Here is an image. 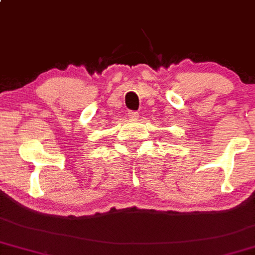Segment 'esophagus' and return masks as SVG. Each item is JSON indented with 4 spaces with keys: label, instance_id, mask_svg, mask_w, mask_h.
I'll return each mask as SVG.
<instances>
[{
    "label": "esophagus",
    "instance_id": "obj_1",
    "mask_svg": "<svg viewBox=\"0 0 255 255\" xmlns=\"http://www.w3.org/2000/svg\"><path fill=\"white\" fill-rule=\"evenodd\" d=\"M138 117H140V115H138V112H128V118H130V120H136Z\"/></svg>",
    "mask_w": 255,
    "mask_h": 255
}]
</instances>
